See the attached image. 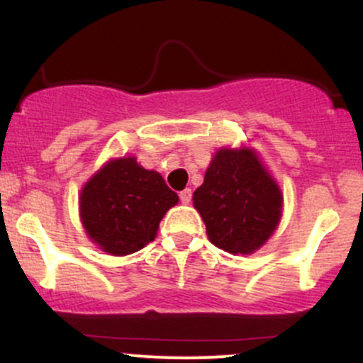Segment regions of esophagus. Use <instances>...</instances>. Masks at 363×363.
<instances>
[{
  "mask_svg": "<svg viewBox=\"0 0 363 363\" xmlns=\"http://www.w3.org/2000/svg\"><path fill=\"white\" fill-rule=\"evenodd\" d=\"M180 201L183 204H190V201H192V190L190 189H185L180 192Z\"/></svg>",
  "mask_w": 363,
  "mask_h": 363,
  "instance_id": "obj_1",
  "label": "esophagus"
}]
</instances>
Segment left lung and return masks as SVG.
Listing matches in <instances>:
<instances>
[{"instance_id": "1", "label": "left lung", "mask_w": 363, "mask_h": 363, "mask_svg": "<svg viewBox=\"0 0 363 363\" xmlns=\"http://www.w3.org/2000/svg\"><path fill=\"white\" fill-rule=\"evenodd\" d=\"M192 199L209 240L232 255L258 251L282 216V192L247 147L218 150Z\"/></svg>"}]
</instances>
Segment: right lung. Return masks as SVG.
<instances>
[{
  "label": "right lung",
  "mask_w": 363,
  "mask_h": 363,
  "mask_svg": "<svg viewBox=\"0 0 363 363\" xmlns=\"http://www.w3.org/2000/svg\"><path fill=\"white\" fill-rule=\"evenodd\" d=\"M178 196L157 171L135 157L112 159L81 190L79 214L88 237L112 256L140 251L157 235Z\"/></svg>",
  "instance_id": "1"
}]
</instances>
